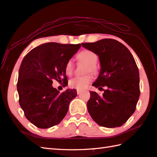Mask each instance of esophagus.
I'll return each instance as SVG.
<instances>
[{"instance_id":"esophagus-1","label":"esophagus","mask_w":157,"mask_h":157,"mask_svg":"<svg viewBox=\"0 0 157 157\" xmlns=\"http://www.w3.org/2000/svg\"><path fill=\"white\" fill-rule=\"evenodd\" d=\"M82 93V90H77V94H80Z\"/></svg>"}]
</instances>
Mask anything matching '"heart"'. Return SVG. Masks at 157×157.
Masks as SVG:
<instances>
[{
	"label": "heart",
	"mask_w": 157,
	"mask_h": 157,
	"mask_svg": "<svg viewBox=\"0 0 157 157\" xmlns=\"http://www.w3.org/2000/svg\"><path fill=\"white\" fill-rule=\"evenodd\" d=\"M78 60L87 64L85 69V72H90L92 73H97L98 71L96 63L97 62V55L94 52L85 50L79 52L78 55ZM73 63L71 60L67 61L65 65V73L67 75H71L73 71ZM92 76L90 75H85L83 76H77L70 79L69 82V86L71 88L77 90H83L86 88L92 82Z\"/></svg>",
	"instance_id": "1"
}]
</instances>
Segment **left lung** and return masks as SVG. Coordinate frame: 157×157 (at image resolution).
Here are the masks:
<instances>
[{"label":"left lung","mask_w":157,"mask_h":157,"mask_svg":"<svg viewBox=\"0 0 157 157\" xmlns=\"http://www.w3.org/2000/svg\"><path fill=\"white\" fill-rule=\"evenodd\" d=\"M82 45L99 56L101 70L93 86L104 91L103 96L90 91L89 114L101 127H121L136 111L140 94L139 70L133 55L125 45L112 39Z\"/></svg>","instance_id":"8db88e82"}]
</instances>
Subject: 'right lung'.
Instances as JSON below:
<instances>
[{
  "mask_svg": "<svg viewBox=\"0 0 157 157\" xmlns=\"http://www.w3.org/2000/svg\"><path fill=\"white\" fill-rule=\"evenodd\" d=\"M81 44L50 42L33 49L22 60L17 89L19 103L26 118L36 127L48 128L59 124L66 116L75 89L60 93L53 80L68 84L65 65Z\"/></svg>",
  "mask_w": 157,
  "mask_h": 157,
  "instance_id": "right-lung-1",
  "label": "right lung"
}]
</instances>
